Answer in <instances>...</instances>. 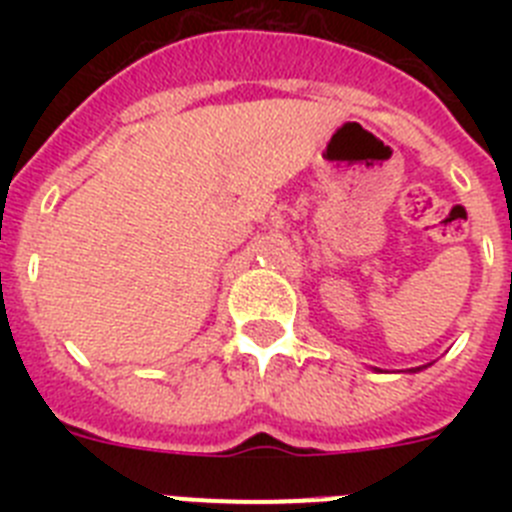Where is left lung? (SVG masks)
Masks as SVG:
<instances>
[{
    "instance_id": "1",
    "label": "left lung",
    "mask_w": 512,
    "mask_h": 512,
    "mask_svg": "<svg viewBox=\"0 0 512 512\" xmlns=\"http://www.w3.org/2000/svg\"><path fill=\"white\" fill-rule=\"evenodd\" d=\"M420 369H423V366H418V369H410V372H420Z\"/></svg>"
}]
</instances>
